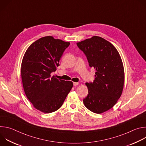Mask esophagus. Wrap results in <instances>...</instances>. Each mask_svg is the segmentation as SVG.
<instances>
[{
	"label": "esophagus",
	"instance_id": "1",
	"mask_svg": "<svg viewBox=\"0 0 146 146\" xmlns=\"http://www.w3.org/2000/svg\"><path fill=\"white\" fill-rule=\"evenodd\" d=\"M78 84H79L78 82H73V86H76L78 85Z\"/></svg>",
	"mask_w": 146,
	"mask_h": 146
}]
</instances>
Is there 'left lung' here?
Here are the masks:
<instances>
[{
  "instance_id": "8db88e82",
  "label": "left lung",
  "mask_w": 146,
  "mask_h": 146,
  "mask_svg": "<svg viewBox=\"0 0 146 146\" xmlns=\"http://www.w3.org/2000/svg\"><path fill=\"white\" fill-rule=\"evenodd\" d=\"M89 65L95 70L93 82H86L88 94L83 100L90 111L101 114L112 108L120 98L124 84V69L115 47L102 37L94 36L77 43Z\"/></svg>"
}]
</instances>
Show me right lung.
Masks as SVG:
<instances>
[{
    "label": "right lung",
    "instance_id": "obj_1",
    "mask_svg": "<svg viewBox=\"0 0 146 146\" xmlns=\"http://www.w3.org/2000/svg\"><path fill=\"white\" fill-rule=\"evenodd\" d=\"M69 45V42L45 36L33 43L24 55L21 73L24 92L33 107L41 112L59 109L73 87V82L51 75Z\"/></svg>",
    "mask_w": 146,
    "mask_h": 146
}]
</instances>
